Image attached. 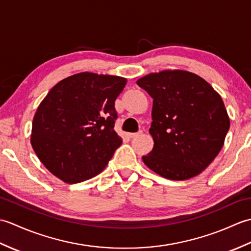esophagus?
Here are the masks:
<instances>
[{
  "mask_svg": "<svg viewBox=\"0 0 251 251\" xmlns=\"http://www.w3.org/2000/svg\"><path fill=\"white\" fill-rule=\"evenodd\" d=\"M141 134H142V131L140 130L138 132H131V134H129L128 136H129V138H137V137H139Z\"/></svg>",
  "mask_w": 251,
  "mask_h": 251,
  "instance_id": "esophagus-1",
  "label": "esophagus"
}]
</instances>
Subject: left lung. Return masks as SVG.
<instances>
[{"mask_svg":"<svg viewBox=\"0 0 251 251\" xmlns=\"http://www.w3.org/2000/svg\"><path fill=\"white\" fill-rule=\"evenodd\" d=\"M137 84L153 98L152 151L142 156L164 178L186 180L200 175L219 154L230 128L222 98L204 78L182 70H165Z\"/></svg>","mask_w":251,"mask_h":251,"instance_id":"left-lung-1","label":"left lung"}]
</instances>
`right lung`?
<instances>
[{
    "mask_svg": "<svg viewBox=\"0 0 251 251\" xmlns=\"http://www.w3.org/2000/svg\"><path fill=\"white\" fill-rule=\"evenodd\" d=\"M126 82L121 76L77 73L56 84L39 105L31 145L44 166L63 182L97 176L122 145L114 130V101Z\"/></svg>",
    "mask_w": 251,
    "mask_h": 251,
    "instance_id": "right-lung-1",
    "label": "right lung"
}]
</instances>
